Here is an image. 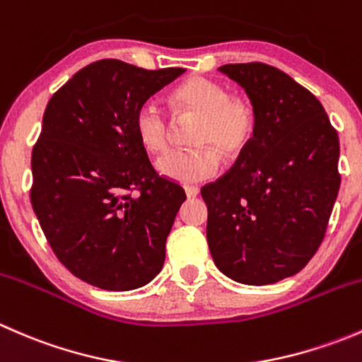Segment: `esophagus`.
<instances>
[{"instance_id": "esophagus-1", "label": "esophagus", "mask_w": 362, "mask_h": 362, "mask_svg": "<svg viewBox=\"0 0 362 362\" xmlns=\"http://www.w3.org/2000/svg\"><path fill=\"white\" fill-rule=\"evenodd\" d=\"M185 194H187V198H196L199 194V187H196V185H185Z\"/></svg>"}]
</instances>
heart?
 Wrapping results in <instances>:
<instances>
[{
    "mask_svg": "<svg viewBox=\"0 0 362 362\" xmlns=\"http://www.w3.org/2000/svg\"><path fill=\"white\" fill-rule=\"evenodd\" d=\"M178 108L187 115L199 117L192 141L203 147L191 151H170L158 159L163 177L182 184L208 180L221 170V156L240 154L249 145L255 129V115L247 101L231 98L222 83L210 78H194L175 93ZM138 138L152 152H160L170 144V117L156 98H148L134 117Z\"/></svg>",
    "mask_w": 362,
    "mask_h": 362,
    "instance_id": "1",
    "label": "heart"
}]
</instances>
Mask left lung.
Listing matches in <instances>:
<instances>
[{
  "instance_id": "1",
  "label": "left lung",
  "mask_w": 362,
  "mask_h": 362,
  "mask_svg": "<svg viewBox=\"0 0 362 362\" xmlns=\"http://www.w3.org/2000/svg\"><path fill=\"white\" fill-rule=\"evenodd\" d=\"M218 71L243 87L254 136L235 166L204 185L215 266L245 286L301 272L326 235L339 189V141L326 110L287 73L262 63Z\"/></svg>"
}]
</instances>
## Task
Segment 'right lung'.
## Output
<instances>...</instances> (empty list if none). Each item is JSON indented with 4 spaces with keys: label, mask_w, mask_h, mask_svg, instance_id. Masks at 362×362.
<instances>
[{
    "label": "right lung",
    "mask_w": 362,
    "mask_h": 362,
    "mask_svg": "<svg viewBox=\"0 0 362 362\" xmlns=\"http://www.w3.org/2000/svg\"><path fill=\"white\" fill-rule=\"evenodd\" d=\"M184 71L101 59L47 105L33 148L31 204L57 259L90 286L133 291L163 269L185 192L156 173L134 117Z\"/></svg>",
    "instance_id": "right-lung-1"
}]
</instances>
